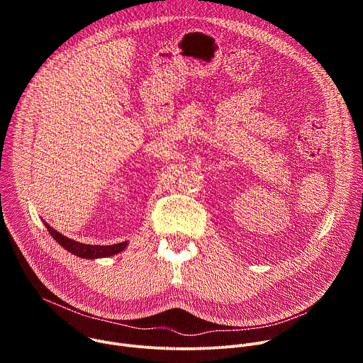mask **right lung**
Segmentation results:
<instances>
[{
	"label": "right lung",
	"mask_w": 363,
	"mask_h": 363,
	"mask_svg": "<svg viewBox=\"0 0 363 363\" xmlns=\"http://www.w3.org/2000/svg\"><path fill=\"white\" fill-rule=\"evenodd\" d=\"M44 225L47 227L48 233L51 234V237H53L62 247H65L67 251L73 252L74 255L77 257H82V258H100V257H111V255H115L121 251H123L128 245V242H119V244H113V245H90V244H82L79 241H74V240H70L67 237H65L63 234L57 233L55 228H51L45 221H44Z\"/></svg>",
	"instance_id": "right-lung-1"
}]
</instances>
